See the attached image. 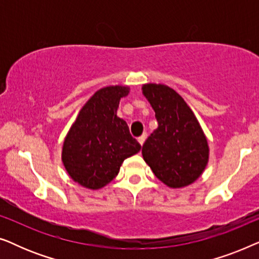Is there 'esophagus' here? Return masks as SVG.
I'll list each match as a JSON object with an SVG mask.
<instances>
[{
    "label": "esophagus",
    "instance_id": "1",
    "mask_svg": "<svg viewBox=\"0 0 259 259\" xmlns=\"http://www.w3.org/2000/svg\"><path fill=\"white\" fill-rule=\"evenodd\" d=\"M146 138H147V133H144L143 136H140L139 138H138V141H139V144L141 145V146H143V145H144L145 140H146Z\"/></svg>",
    "mask_w": 259,
    "mask_h": 259
}]
</instances>
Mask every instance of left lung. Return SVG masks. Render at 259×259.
<instances>
[{
	"label": "left lung",
	"instance_id": "1",
	"mask_svg": "<svg viewBox=\"0 0 259 259\" xmlns=\"http://www.w3.org/2000/svg\"><path fill=\"white\" fill-rule=\"evenodd\" d=\"M143 93L155 112L157 130L143 145V157L159 180L172 189L192 184L206 167L207 140L193 112L175 90L147 83Z\"/></svg>",
	"mask_w": 259,
	"mask_h": 259
}]
</instances>
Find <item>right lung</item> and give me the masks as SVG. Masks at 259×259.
Here are the masks:
<instances>
[{
    "label": "right lung",
    "instance_id": "right-lung-1",
    "mask_svg": "<svg viewBox=\"0 0 259 259\" xmlns=\"http://www.w3.org/2000/svg\"><path fill=\"white\" fill-rule=\"evenodd\" d=\"M128 88L109 86L95 92L81 108L62 148L63 165L74 182L98 190L112 182L126 158L140 151L125 120L116 116Z\"/></svg>",
    "mask_w": 259,
    "mask_h": 259
}]
</instances>
